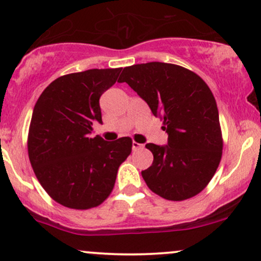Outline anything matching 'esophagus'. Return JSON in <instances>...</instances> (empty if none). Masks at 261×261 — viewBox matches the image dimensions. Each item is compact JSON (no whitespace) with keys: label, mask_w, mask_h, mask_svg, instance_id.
<instances>
[{"label":"esophagus","mask_w":261,"mask_h":261,"mask_svg":"<svg viewBox=\"0 0 261 261\" xmlns=\"http://www.w3.org/2000/svg\"><path fill=\"white\" fill-rule=\"evenodd\" d=\"M143 148V145H141L139 142H133V149L134 151H137V149H142Z\"/></svg>","instance_id":"esophagus-1"}]
</instances>
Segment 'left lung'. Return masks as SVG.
<instances>
[{
  "mask_svg": "<svg viewBox=\"0 0 261 261\" xmlns=\"http://www.w3.org/2000/svg\"><path fill=\"white\" fill-rule=\"evenodd\" d=\"M126 82L163 121L168 146L147 143L153 163L141 174L154 194L182 201L207 187L222 157L223 139L216 100L199 74L179 65L127 66Z\"/></svg>",
  "mask_w": 261,
  "mask_h": 261,
  "instance_id": "8db88e82",
  "label": "left lung"
}]
</instances>
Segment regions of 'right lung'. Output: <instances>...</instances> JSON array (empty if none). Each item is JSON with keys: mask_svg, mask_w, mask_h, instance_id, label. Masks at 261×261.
Returning <instances> with one entry per match:
<instances>
[{"mask_svg": "<svg viewBox=\"0 0 261 261\" xmlns=\"http://www.w3.org/2000/svg\"><path fill=\"white\" fill-rule=\"evenodd\" d=\"M122 68H93L53 81L35 103L28 133L29 161L47 195L73 210L99 206L112 194L133 140L89 137L101 122L99 98Z\"/></svg>", "mask_w": 261, "mask_h": 261, "instance_id": "1", "label": "right lung"}]
</instances>
